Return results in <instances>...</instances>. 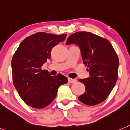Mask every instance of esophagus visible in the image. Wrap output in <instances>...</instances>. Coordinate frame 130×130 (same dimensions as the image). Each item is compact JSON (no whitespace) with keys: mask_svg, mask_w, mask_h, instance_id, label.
Segmentation results:
<instances>
[{"mask_svg":"<svg viewBox=\"0 0 130 130\" xmlns=\"http://www.w3.org/2000/svg\"><path fill=\"white\" fill-rule=\"evenodd\" d=\"M68 82L70 84L75 83V82H76V79H72V78H68Z\"/></svg>","mask_w":130,"mask_h":130,"instance_id":"1","label":"esophagus"}]
</instances>
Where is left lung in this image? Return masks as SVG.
Masks as SVG:
<instances>
[{
  "label": "left lung",
  "mask_w": 130,
  "mask_h": 130,
  "mask_svg": "<svg viewBox=\"0 0 130 130\" xmlns=\"http://www.w3.org/2000/svg\"><path fill=\"white\" fill-rule=\"evenodd\" d=\"M66 44L79 47L90 74L88 78L79 80L86 87L85 92L78 97L79 100L88 106L104 101L118 79L119 60L112 45L106 38L88 32L71 34Z\"/></svg>",
  "instance_id": "1"
}]
</instances>
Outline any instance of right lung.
I'll return each instance as SVG.
<instances>
[{
  "instance_id": "obj_1",
  "label": "right lung",
  "mask_w": 130,
  "mask_h": 130,
  "mask_svg": "<svg viewBox=\"0 0 130 130\" xmlns=\"http://www.w3.org/2000/svg\"><path fill=\"white\" fill-rule=\"evenodd\" d=\"M61 35L38 32L22 40L12 59V79L20 97L28 106L42 109L50 104L57 95L58 89L68 79L59 74L51 76L42 66L50 58L54 46L64 41Z\"/></svg>"
}]
</instances>
